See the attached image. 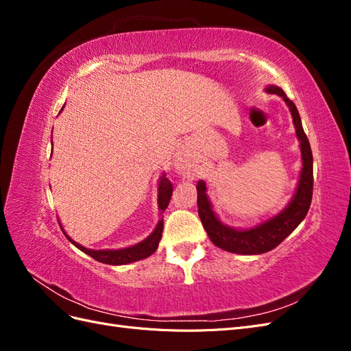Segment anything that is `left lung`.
<instances>
[{
	"instance_id": "left-lung-1",
	"label": "left lung",
	"mask_w": 351,
	"mask_h": 351,
	"mask_svg": "<svg viewBox=\"0 0 351 351\" xmlns=\"http://www.w3.org/2000/svg\"><path fill=\"white\" fill-rule=\"evenodd\" d=\"M267 93L278 95L284 99L289 107L293 124L295 129V136L300 142L302 152V169L299 183H297L295 192L287 206L268 219L250 228H234L222 222L212 209V204L208 196V187L204 180L197 182V208L202 224L210 241L222 250H227L237 254H261L275 249L278 244L297 228V226L304 219L307 210L311 208L312 190H313V156L309 141L304 134L300 114L297 111L293 101L287 98V95L280 86L268 84L265 88Z\"/></svg>"
}]
</instances>
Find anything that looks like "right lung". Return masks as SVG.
<instances>
[{
	"label": "right lung",
	"instance_id": "add662e5",
	"mask_svg": "<svg viewBox=\"0 0 351 351\" xmlns=\"http://www.w3.org/2000/svg\"><path fill=\"white\" fill-rule=\"evenodd\" d=\"M62 108H64V107H62ZM62 108H61V111H62ZM171 195H173V184L168 182V178L165 177V174H162L161 177H159V183H158V209H159L158 224H156L155 230L145 240H142L141 243H136V244H133V246H129V247L102 249V250L88 249V247L82 246V244L74 241L73 239H70L66 234V231H64V228H62V226H61V230L66 234V237L69 239V241H71L74 246H76L79 250L89 254L90 258H93L95 261H98V262L107 263V265H127V263H132V262L142 261L147 256H151V254L158 249V244H159V240H161V237H162V228H164L162 214H164V210L167 209V206L169 204Z\"/></svg>",
	"mask_w": 351,
	"mask_h": 351
}]
</instances>
